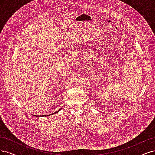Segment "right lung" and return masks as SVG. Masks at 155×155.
I'll return each mask as SVG.
<instances>
[{
	"label": "right lung",
	"instance_id": "right-lung-1",
	"mask_svg": "<svg viewBox=\"0 0 155 155\" xmlns=\"http://www.w3.org/2000/svg\"><path fill=\"white\" fill-rule=\"evenodd\" d=\"M61 109H59V110L58 111H56V112H54V113H52V114H48V116H50V115H52V114H54V113H58L60 110H61ZM41 116H39V117H41ZM43 116H47V115H42L41 117H43ZM37 117H38V116H37Z\"/></svg>",
	"mask_w": 155,
	"mask_h": 155
}]
</instances>
